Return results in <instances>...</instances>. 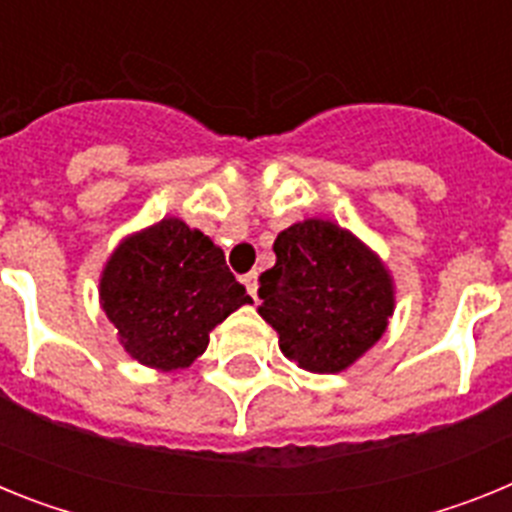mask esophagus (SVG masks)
Segmentation results:
<instances>
[{
  "instance_id": "obj_1",
  "label": "esophagus",
  "mask_w": 512,
  "mask_h": 512,
  "mask_svg": "<svg viewBox=\"0 0 512 512\" xmlns=\"http://www.w3.org/2000/svg\"><path fill=\"white\" fill-rule=\"evenodd\" d=\"M256 279H259V274H256V271H248L246 277H243V284H246L248 295H251L253 300H256V289H259V282H256Z\"/></svg>"
}]
</instances>
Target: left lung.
<instances>
[{"label":"left lung","instance_id":"obj_1","mask_svg":"<svg viewBox=\"0 0 512 512\" xmlns=\"http://www.w3.org/2000/svg\"><path fill=\"white\" fill-rule=\"evenodd\" d=\"M259 277V312L302 369L336 374L372 348L392 315V282L364 243L328 220H305L274 241Z\"/></svg>","mask_w":512,"mask_h":512}]
</instances>
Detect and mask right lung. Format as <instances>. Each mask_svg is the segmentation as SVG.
I'll list each match as a JSON object with an SVG mask.
<instances>
[{"mask_svg":"<svg viewBox=\"0 0 512 512\" xmlns=\"http://www.w3.org/2000/svg\"><path fill=\"white\" fill-rule=\"evenodd\" d=\"M99 297L125 351L166 372L192 364L207 348L210 330L251 302L223 251L176 217L120 243Z\"/></svg>","mask_w":512,"mask_h":512,"instance_id":"obj_1","label":"right lung"}]
</instances>
